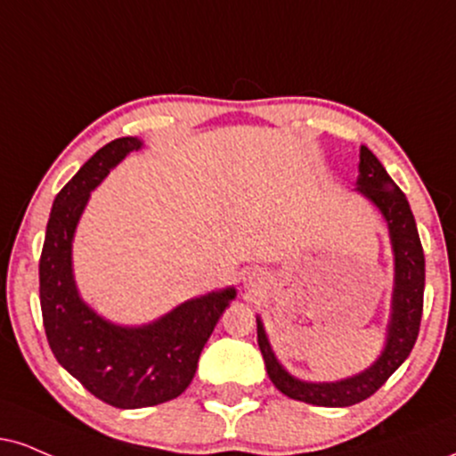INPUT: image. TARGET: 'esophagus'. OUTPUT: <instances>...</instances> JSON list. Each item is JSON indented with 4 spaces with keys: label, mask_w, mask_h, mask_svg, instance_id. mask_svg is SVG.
Returning <instances> with one entry per match:
<instances>
[{
    "label": "esophagus",
    "mask_w": 456,
    "mask_h": 456,
    "mask_svg": "<svg viewBox=\"0 0 456 456\" xmlns=\"http://www.w3.org/2000/svg\"><path fill=\"white\" fill-rule=\"evenodd\" d=\"M246 284H248V287H252V284H255V276H248V278H246Z\"/></svg>",
    "instance_id": "1"
}]
</instances>
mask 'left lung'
<instances>
[{"mask_svg": "<svg viewBox=\"0 0 456 456\" xmlns=\"http://www.w3.org/2000/svg\"><path fill=\"white\" fill-rule=\"evenodd\" d=\"M356 193L363 195L370 204L378 208L388 227L393 248V295L391 316L387 322V338L382 353L370 367L333 382H310L289 374V370L278 361L261 316H256V342H259L265 370L273 387L297 402L322 405V408H346L371 397L393 371L412 353L419 338L422 316V293H425V255L416 229L414 214L408 200L391 175L382 167L374 152L361 146L359 175H356Z\"/></svg>", "mask_w": 456, "mask_h": 456, "instance_id": "1", "label": "left lung"}]
</instances>
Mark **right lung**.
Wrapping results in <instances>:
<instances>
[{"label":"right lung","mask_w":456,"mask_h":456,"mask_svg":"<svg viewBox=\"0 0 456 456\" xmlns=\"http://www.w3.org/2000/svg\"><path fill=\"white\" fill-rule=\"evenodd\" d=\"M140 138H118L93 155L54 197L40 256V305L48 344L86 391L120 410L175 399L197 371L201 350L235 287L186 299L144 325H118L82 299L74 278V235L91 193Z\"/></svg>","instance_id":"1"}]
</instances>
